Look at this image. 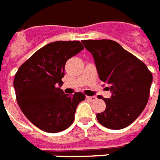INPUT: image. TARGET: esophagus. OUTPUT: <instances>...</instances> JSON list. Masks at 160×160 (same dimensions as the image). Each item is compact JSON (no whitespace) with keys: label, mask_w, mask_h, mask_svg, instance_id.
<instances>
[{"label":"esophagus","mask_w":160,"mask_h":160,"mask_svg":"<svg viewBox=\"0 0 160 160\" xmlns=\"http://www.w3.org/2000/svg\"><path fill=\"white\" fill-rule=\"evenodd\" d=\"M87 98L91 102H94V101L97 100V97L95 96H87Z\"/></svg>","instance_id":"1"}]
</instances>
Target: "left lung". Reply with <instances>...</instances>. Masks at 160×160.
Masks as SVG:
<instances>
[{"instance_id": "obj_1", "label": "left lung", "mask_w": 160, "mask_h": 160, "mask_svg": "<svg viewBox=\"0 0 160 160\" xmlns=\"http://www.w3.org/2000/svg\"><path fill=\"white\" fill-rule=\"evenodd\" d=\"M94 58L99 78L110 85L111 98L101 99L106 109L97 119L110 129H122L132 123L146 107L153 77L143 62L111 40L82 41Z\"/></svg>"}]
</instances>
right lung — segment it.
I'll return each instance as SVG.
<instances>
[{
    "label": "right lung",
    "instance_id": "obj_1",
    "mask_svg": "<svg viewBox=\"0 0 160 160\" xmlns=\"http://www.w3.org/2000/svg\"><path fill=\"white\" fill-rule=\"evenodd\" d=\"M84 49L78 41H58L37 50L20 66L14 80L16 100L34 125L47 132H58L72 125L77 106L85 99L80 92L65 94V64Z\"/></svg>",
    "mask_w": 160,
    "mask_h": 160
}]
</instances>
